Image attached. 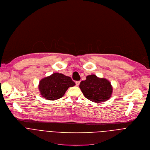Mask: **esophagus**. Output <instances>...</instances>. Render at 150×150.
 <instances>
[{"label":"esophagus","instance_id":"1","mask_svg":"<svg viewBox=\"0 0 150 150\" xmlns=\"http://www.w3.org/2000/svg\"><path fill=\"white\" fill-rule=\"evenodd\" d=\"M80 81H76V86H77L80 84Z\"/></svg>","mask_w":150,"mask_h":150}]
</instances>
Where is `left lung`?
Instances as JSON below:
<instances>
[{
  "instance_id": "8db88e82",
  "label": "left lung",
  "mask_w": 150,
  "mask_h": 150,
  "mask_svg": "<svg viewBox=\"0 0 150 150\" xmlns=\"http://www.w3.org/2000/svg\"><path fill=\"white\" fill-rule=\"evenodd\" d=\"M79 87L85 97L95 103L106 101L112 93L110 82L95 74L87 76L86 80L81 81Z\"/></svg>"
}]
</instances>
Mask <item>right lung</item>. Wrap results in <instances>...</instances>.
Instances as JSON below:
<instances>
[{
    "label": "right lung",
    "instance_id": "right-lung-1",
    "mask_svg": "<svg viewBox=\"0 0 150 150\" xmlns=\"http://www.w3.org/2000/svg\"><path fill=\"white\" fill-rule=\"evenodd\" d=\"M75 85L71 77L55 73L40 81L39 90L45 98L56 100L62 97L69 87Z\"/></svg>",
    "mask_w": 150,
    "mask_h": 150
}]
</instances>
